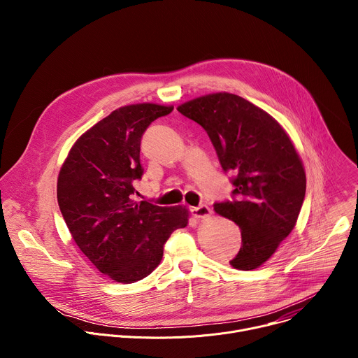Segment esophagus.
Segmentation results:
<instances>
[{
	"label": "esophagus",
	"instance_id": "34e87169",
	"mask_svg": "<svg viewBox=\"0 0 358 358\" xmlns=\"http://www.w3.org/2000/svg\"><path fill=\"white\" fill-rule=\"evenodd\" d=\"M191 213H192V217L196 218V220H206V218H208V217L213 214L211 208L207 207V206L194 207V208L191 210Z\"/></svg>",
	"mask_w": 358,
	"mask_h": 358
}]
</instances>
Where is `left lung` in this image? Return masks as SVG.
I'll use <instances>...</instances> for the list:
<instances>
[{
  "label": "left lung",
  "instance_id": "obj_1",
  "mask_svg": "<svg viewBox=\"0 0 358 358\" xmlns=\"http://www.w3.org/2000/svg\"><path fill=\"white\" fill-rule=\"evenodd\" d=\"M177 110L210 136L224 171H234V199L218 215L241 228L242 246L229 262L239 271L264 265L296 225L306 173L285 129L265 110L228 92L199 96Z\"/></svg>",
  "mask_w": 358,
  "mask_h": 358
}]
</instances>
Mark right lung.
Returning <instances> with one entry per match:
<instances>
[{
    "mask_svg": "<svg viewBox=\"0 0 358 358\" xmlns=\"http://www.w3.org/2000/svg\"><path fill=\"white\" fill-rule=\"evenodd\" d=\"M173 109L137 103L113 110L75 141L58 176V203L73 241L99 272L119 283L148 276L170 235L188 224L182 206L134 199L143 133Z\"/></svg>",
    "mask_w": 358,
    "mask_h": 358,
    "instance_id": "obj_1",
    "label": "right lung"
}]
</instances>
